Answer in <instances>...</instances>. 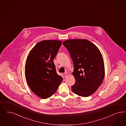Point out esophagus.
Listing matches in <instances>:
<instances>
[{
	"mask_svg": "<svg viewBox=\"0 0 126 126\" xmlns=\"http://www.w3.org/2000/svg\"><path fill=\"white\" fill-rule=\"evenodd\" d=\"M69 75V74H68V73L67 72H65V77H67Z\"/></svg>",
	"mask_w": 126,
	"mask_h": 126,
	"instance_id": "34e87169",
	"label": "esophagus"
}]
</instances>
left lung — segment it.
<instances>
[{
    "mask_svg": "<svg viewBox=\"0 0 126 126\" xmlns=\"http://www.w3.org/2000/svg\"><path fill=\"white\" fill-rule=\"evenodd\" d=\"M63 45L68 50L74 64L73 75L76 79L71 87L79 96H89L102 84L105 76L104 63L98 48L86 39L65 41Z\"/></svg>",
    "mask_w": 126,
    "mask_h": 126,
    "instance_id": "1",
    "label": "left lung"
}]
</instances>
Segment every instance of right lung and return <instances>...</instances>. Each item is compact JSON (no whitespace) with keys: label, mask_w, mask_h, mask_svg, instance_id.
Instances as JSON below:
<instances>
[{"label":"right lung","mask_w":126,"mask_h":126,"mask_svg":"<svg viewBox=\"0 0 126 126\" xmlns=\"http://www.w3.org/2000/svg\"><path fill=\"white\" fill-rule=\"evenodd\" d=\"M61 45V41H42L30 50L27 58L25 75L27 83L42 98L46 99L55 93L62 81L53 62Z\"/></svg>","instance_id":"right-lung-1"}]
</instances>
